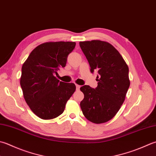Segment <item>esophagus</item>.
<instances>
[{"label": "esophagus", "mask_w": 156, "mask_h": 156, "mask_svg": "<svg viewBox=\"0 0 156 156\" xmlns=\"http://www.w3.org/2000/svg\"><path fill=\"white\" fill-rule=\"evenodd\" d=\"M76 89H77V90H79V89H80V85H78V84H76Z\"/></svg>", "instance_id": "esophagus-1"}]
</instances>
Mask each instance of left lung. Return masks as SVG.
<instances>
[{
	"label": "left lung",
	"mask_w": 156,
	"mask_h": 156,
	"mask_svg": "<svg viewBox=\"0 0 156 156\" xmlns=\"http://www.w3.org/2000/svg\"><path fill=\"white\" fill-rule=\"evenodd\" d=\"M80 47L90 67L98 72L97 87L80 88L84 99L82 113L95 124L104 123L115 116L124 101L130 86L129 67L120 53L109 42L101 41L80 42Z\"/></svg>",
	"instance_id": "1"
}]
</instances>
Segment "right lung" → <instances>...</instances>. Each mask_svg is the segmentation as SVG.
Segmentation results:
<instances>
[{
    "label": "right lung",
    "mask_w": 156,
    "mask_h": 156,
    "mask_svg": "<svg viewBox=\"0 0 156 156\" xmlns=\"http://www.w3.org/2000/svg\"><path fill=\"white\" fill-rule=\"evenodd\" d=\"M74 42H45L34 49L22 66L20 85L31 110L43 120H50L63 112L76 90L74 83L57 80L55 74L66 65Z\"/></svg>",
    "instance_id": "add662e5"
}]
</instances>
